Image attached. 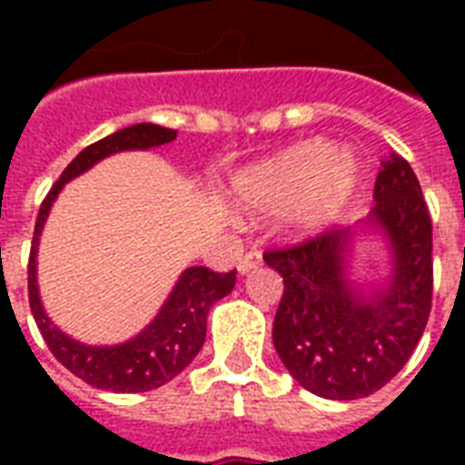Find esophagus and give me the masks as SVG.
I'll list each match as a JSON object with an SVG mask.
<instances>
[{
	"label": "esophagus",
	"instance_id": "esophagus-1",
	"mask_svg": "<svg viewBox=\"0 0 465 465\" xmlns=\"http://www.w3.org/2000/svg\"><path fill=\"white\" fill-rule=\"evenodd\" d=\"M261 265H262L261 251H248V253L239 261V272L241 275H246V272H251V270H255V268H261Z\"/></svg>",
	"mask_w": 465,
	"mask_h": 465
}]
</instances>
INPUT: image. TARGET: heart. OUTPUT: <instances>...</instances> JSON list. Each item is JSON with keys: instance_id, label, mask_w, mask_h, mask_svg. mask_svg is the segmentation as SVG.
<instances>
[{"instance_id": "heart-1", "label": "heart", "mask_w": 465, "mask_h": 465, "mask_svg": "<svg viewBox=\"0 0 465 465\" xmlns=\"http://www.w3.org/2000/svg\"><path fill=\"white\" fill-rule=\"evenodd\" d=\"M357 183L352 156L338 154L332 142L309 140L236 175L233 203L246 214L292 212L302 232H316L338 217Z\"/></svg>"}]
</instances>
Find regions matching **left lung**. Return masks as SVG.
<instances>
[{
    "mask_svg": "<svg viewBox=\"0 0 465 465\" xmlns=\"http://www.w3.org/2000/svg\"><path fill=\"white\" fill-rule=\"evenodd\" d=\"M374 207L360 226L262 255L282 275L272 342L299 386L328 401H357L411 360L432 309V219L415 171L391 154L374 183ZM379 231L391 251L383 288L364 291L346 272L356 232Z\"/></svg>",
    "mask_w": 465,
    "mask_h": 465,
    "instance_id": "8db88e82",
    "label": "left lung"
}]
</instances>
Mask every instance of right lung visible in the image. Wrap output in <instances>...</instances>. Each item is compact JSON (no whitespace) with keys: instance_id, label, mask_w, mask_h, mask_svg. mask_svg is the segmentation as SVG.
<instances>
[{"instance_id":"obj_1","label":"right lung","mask_w":465,"mask_h":465,"mask_svg":"<svg viewBox=\"0 0 465 465\" xmlns=\"http://www.w3.org/2000/svg\"><path fill=\"white\" fill-rule=\"evenodd\" d=\"M175 134L178 133L168 127L140 123V125L123 127L118 133L94 142L72 159V163L62 171L60 181L54 183L40 204L38 222L33 232L31 258H28V304L43 332V340L50 347V352L57 357V361L96 389L115 391V393H142V391L159 389L175 379L195 360V354L203 347L210 309L219 299H224L236 284V270L212 272L200 265L183 270V275L178 277L173 292L168 294L154 321L120 345H84L79 340L69 338L67 332H62L43 309L38 277H35V255H38L43 224L60 190L64 188V183L89 171L105 156L133 152V149L161 147V144L173 142Z\"/></svg>"}]
</instances>
